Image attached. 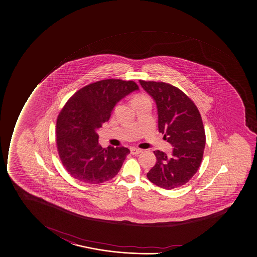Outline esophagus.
I'll list each match as a JSON object with an SVG mask.
<instances>
[{
	"label": "esophagus",
	"instance_id": "1",
	"mask_svg": "<svg viewBox=\"0 0 257 257\" xmlns=\"http://www.w3.org/2000/svg\"><path fill=\"white\" fill-rule=\"evenodd\" d=\"M143 152V150H140V149H137V148H132L131 149V153L133 154V155H138V154H140Z\"/></svg>",
	"mask_w": 257,
	"mask_h": 257
}]
</instances>
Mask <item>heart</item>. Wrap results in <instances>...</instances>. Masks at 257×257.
Instances as JSON below:
<instances>
[{"label": "heart", "mask_w": 257, "mask_h": 257, "mask_svg": "<svg viewBox=\"0 0 257 257\" xmlns=\"http://www.w3.org/2000/svg\"><path fill=\"white\" fill-rule=\"evenodd\" d=\"M147 98V96H145V95H138V96H137V97H136V98L133 100V101H142V100H145V99Z\"/></svg>", "instance_id": "obj_1"}]
</instances>
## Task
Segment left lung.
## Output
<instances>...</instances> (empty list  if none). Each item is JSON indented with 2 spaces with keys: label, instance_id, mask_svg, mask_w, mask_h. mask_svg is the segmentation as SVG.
Returning a JSON list of instances; mask_svg holds the SVG:
<instances>
[{
  "label": "left lung",
  "instance_id": "1",
  "mask_svg": "<svg viewBox=\"0 0 257 257\" xmlns=\"http://www.w3.org/2000/svg\"><path fill=\"white\" fill-rule=\"evenodd\" d=\"M155 100L158 112L159 132L171 144L172 155L156 150V163L147 177L166 190L186 184L202 162L206 136L198 108L177 87L163 82L139 80Z\"/></svg>",
  "mask_w": 257,
  "mask_h": 257
}]
</instances>
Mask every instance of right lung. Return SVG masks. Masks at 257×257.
<instances>
[{"instance_id": "1", "label": "right lung", "mask_w": 257, "mask_h": 257, "mask_svg": "<svg viewBox=\"0 0 257 257\" xmlns=\"http://www.w3.org/2000/svg\"><path fill=\"white\" fill-rule=\"evenodd\" d=\"M139 89L133 81L110 78L84 86L67 101L58 115L56 143L62 165L72 178L95 185L117 175L130 150L101 147L97 130L118 101Z\"/></svg>"}]
</instances>
